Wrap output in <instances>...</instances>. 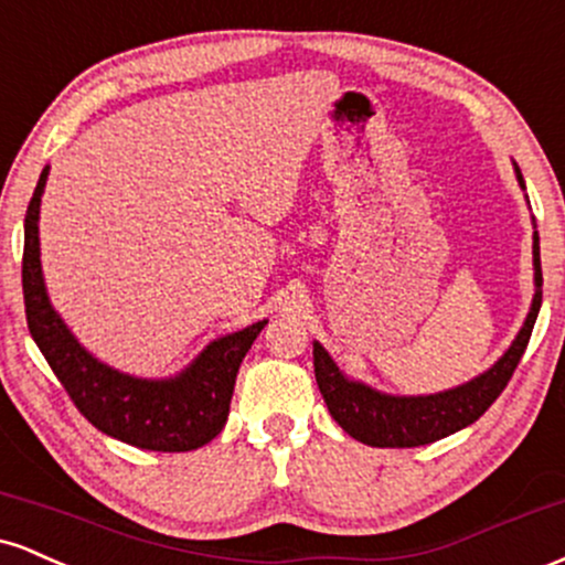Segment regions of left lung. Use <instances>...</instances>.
Listing matches in <instances>:
<instances>
[{
	"instance_id": "left-lung-1",
	"label": "left lung",
	"mask_w": 565,
	"mask_h": 565,
	"mask_svg": "<svg viewBox=\"0 0 565 565\" xmlns=\"http://www.w3.org/2000/svg\"><path fill=\"white\" fill-rule=\"evenodd\" d=\"M515 167L518 185L526 191L523 174ZM534 297L521 332L510 342V348L491 364L462 385L430 395H393L382 393L366 382L350 380L321 342H313V369L319 391L327 401L329 414L350 438L380 449H412L440 440L451 433L476 423L478 417L499 398L504 391L523 350L529 345L531 329L542 308V260H540V233L534 225Z\"/></svg>"
}]
</instances>
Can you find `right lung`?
<instances>
[{
    "label": "right lung",
    "mask_w": 565,
    "mask_h": 565,
    "mask_svg": "<svg viewBox=\"0 0 565 565\" xmlns=\"http://www.w3.org/2000/svg\"><path fill=\"white\" fill-rule=\"evenodd\" d=\"M44 167L23 223V302L29 332L76 408L106 436L148 451H193L225 427L238 366L268 321L217 337L183 372L164 380L135 377L103 364L76 340L50 302L39 260V206Z\"/></svg>",
    "instance_id": "add662e5"
}]
</instances>
